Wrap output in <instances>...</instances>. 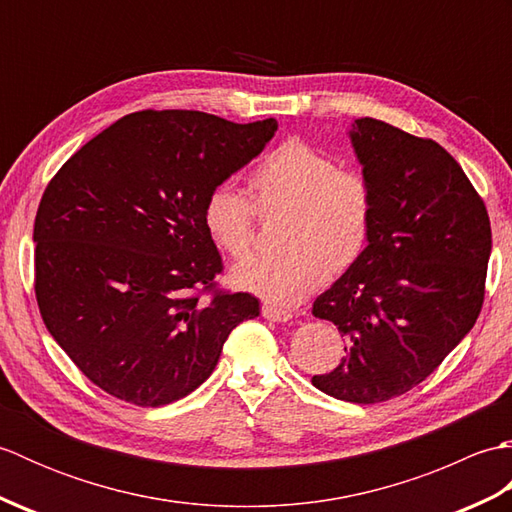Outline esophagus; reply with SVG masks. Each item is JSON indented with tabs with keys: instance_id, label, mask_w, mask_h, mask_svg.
Returning a JSON list of instances; mask_svg holds the SVG:
<instances>
[{
	"instance_id": "esophagus-1",
	"label": "esophagus",
	"mask_w": 512,
	"mask_h": 512,
	"mask_svg": "<svg viewBox=\"0 0 512 512\" xmlns=\"http://www.w3.org/2000/svg\"><path fill=\"white\" fill-rule=\"evenodd\" d=\"M262 314H264V319L275 321V323H286V321L292 319L290 312L279 310V308H275V306H264V308H262Z\"/></svg>"
}]
</instances>
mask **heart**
<instances>
[{
    "mask_svg": "<svg viewBox=\"0 0 512 512\" xmlns=\"http://www.w3.org/2000/svg\"><path fill=\"white\" fill-rule=\"evenodd\" d=\"M250 202L228 187L206 195L202 224L213 244L242 262L255 244L257 217L284 220L281 255L233 268L231 281L279 308L297 306L361 262L372 239L374 191L319 147L290 138L259 162L248 180Z\"/></svg>",
    "mask_w": 512,
    "mask_h": 512,
    "instance_id": "1",
    "label": "heart"
}]
</instances>
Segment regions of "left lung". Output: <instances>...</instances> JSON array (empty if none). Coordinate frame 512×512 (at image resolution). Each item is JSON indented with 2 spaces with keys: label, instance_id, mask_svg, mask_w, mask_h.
<instances>
[{
  "label": "left lung",
  "instance_id": "left-lung-1",
  "mask_svg": "<svg viewBox=\"0 0 512 512\" xmlns=\"http://www.w3.org/2000/svg\"><path fill=\"white\" fill-rule=\"evenodd\" d=\"M350 138L376 215L361 262L312 306L347 343L341 363L312 385L374 405L420 385L471 332L484 303L491 220L436 140L376 118L354 121Z\"/></svg>",
  "mask_w": 512,
  "mask_h": 512
}]
</instances>
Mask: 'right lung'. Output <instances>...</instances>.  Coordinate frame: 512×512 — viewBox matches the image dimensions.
Returning a JSON list of instances; mask_svg holds the SVG:
<instances>
[{
  "label": "right lung",
  "mask_w": 512,
  "mask_h": 512,
  "mask_svg": "<svg viewBox=\"0 0 512 512\" xmlns=\"http://www.w3.org/2000/svg\"><path fill=\"white\" fill-rule=\"evenodd\" d=\"M275 118L191 110L123 116L57 171L35 217V295L52 339L107 394L162 407L198 389L228 334L259 317L217 290L206 195L248 165Z\"/></svg>",
  "instance_id": "add662e5"
}]
</instances>
